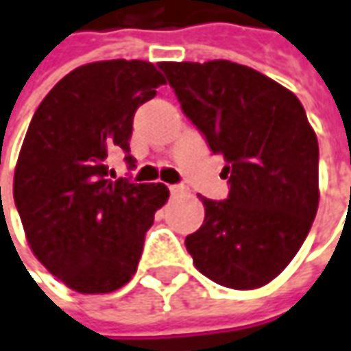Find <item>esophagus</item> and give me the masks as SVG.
Wrapping results in <instances>:
<instances>
[{
  "label": "esophagus",
  "mask_w": 351,
  "mask_h": 351,
  "mask_svg": "<svg viewBox=\"0 0 351 351\" xmlns=\"http://www.w3.org/2000/svg\"><path fill=\"white\" fill-rule=\"evenodd\" d=\"M169 190H171V194H173V196H176V194H182V192H186V188L182 186V184H171V186H169Z\"/></svg>",
  "instance_id": "esophagus-1"
}]
</instances>
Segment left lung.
<instances>
[{"label": "left lung", "instance_id": "1", "mask_svg": "<svg viewBox=\"0 0 351 351\" xmlns=\"http://www.w3.org/2000/svg\"><path fill=\"white\" fill-rule=\"evenodd\" d=\"M182 112L227 165L229 196L202 198L186 237L194 266L231 289L272 282L293 260L319 208V141L303 104L274 79L227 60L161 62Z\"/></svg>", "mask_w": 351, "mask_h": 351}]
</instances>
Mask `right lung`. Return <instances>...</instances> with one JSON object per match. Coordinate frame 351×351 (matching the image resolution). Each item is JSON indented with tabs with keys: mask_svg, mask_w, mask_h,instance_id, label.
<instances>
[{
	"mask_svg": "<svg viewBox=\"0 0 351 351\" xmlns=\"http://www.w3.org/2000/svg\"><path fill=\"white\" fill-rule=\"evenodd\" d=\"M141 60L69 71L32 116L13 198L34 256L79 293H110L138 270L145 233L169 188L108 178V153L130 155L134 114L163 85ZM112 176V175H110Z\"/></svg>",
	"mask_w": 351,
	"mask_h": 351,
	"instance_id": "right-lung-1",
	"label": "right lung"
}]
</instances>
